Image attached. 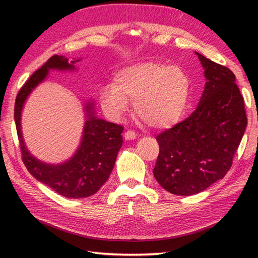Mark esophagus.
Returning <instances> with one entry per match:
<instances>
[{
  "mask_svg": "<svg viewBox=\"0 0 258 258\" xmlns=\"http://www.w3.org/2000/svg\"><path fill=\"white\" fill-rule=\"evenodd\" d=\"M124 138H125V140H134V139H137V134H135L134 131L127 130L124 134Z\"/></svg>",
  "mask_w": 258,
  "mask_h": 258,
  "instance_id": "1",
  "label": "esophagus"
}]
</instances>
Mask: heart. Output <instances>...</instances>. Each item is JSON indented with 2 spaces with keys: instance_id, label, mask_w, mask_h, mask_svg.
Listing matches in <instances>:
<instances>
[{
  "instance_id": "obj_1",
  "label": "heart",
  "mask_w": 258,
  "mask_h": 258,
  "mask_svg": "<svg viewBox=\"0 0 258 258\" xmlns=\"http://www.w3.org/2000/svg\"><path fill=\"white\" fill-rule=\"evenodd\" d=\"M190 98V80L181 67L143 62L121 69L115 84L104 85L100 92L101 106L112 118L127 111L134 101L139 118L155 128L175 124L184 113Z\"/></svg>"
}]
</instances>
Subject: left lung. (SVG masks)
<instances>
[{
    "label": "left lung",
    "mask_w": 258,
    "mask_h": 258,
    "mask_svg": "<svg viewBox=\"0 0 258 258\" xmlns=\"http://www.w3.org/2000/svg\"><path fill=\"white\" fill-rule=\"evenodd\" d=\"M206 84L191 115L157 135L154 175L166 191L191 196L223 178L247 126L244 102L234 74L197 53Z\"/></svg>",
    "instance_id": "obj_1"
}]
</instances>
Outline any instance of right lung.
<instances>
[{"mask_svg": "<svg viewBox=\"0 0 258 258\" xmlns=\"http://www.w3.org/2000/svg\"><path fill=\"white\" fill-rule=\"evenodd\" d=\"M78 61L80 59L69 62L63 55H52L25 83L17 94L15 103L17 134L26 168L37 181L46 184L56 194L74 199L90 197L106 183L123 145V126L98 118L94 102L87 101L84 106L86 121L80 147L71 159L54 165L43 163L28 151L21 133L20 121L25 101L35 87L47 77L49 71H75L74 64Z\"/></svg>", "mask_w": 258, "mask_h": 258, "instance_id": "add662e5", "label": "right lung"}]
</instances>
